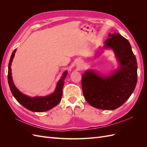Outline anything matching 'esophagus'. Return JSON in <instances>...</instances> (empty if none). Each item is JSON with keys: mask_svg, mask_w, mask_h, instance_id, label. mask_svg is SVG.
<instances>
[{"mask_svg": "<svg viewBox=\"0 0 147 147\" xmlns=\"http://www.w3.org/2000/svg\"><path fill=\"white\" fill-rule=\"evenodd\" d=\"M77 67H80V66H82V62H78L77 63Z\"/></svg>", "mask_w": 147, "mask_h": 147, "instance_id": "34e87169", "label": "esophagus"}]
</instances>
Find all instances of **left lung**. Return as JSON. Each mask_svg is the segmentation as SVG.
I'll return each instance as SVG.
<instances>
[{
    "label": "left lung",
    "mask_w": 147,
    "mask_h": 147,
    "mask_svg": "<svg viewBox=\"0 0 147 147\" xmlns=\"http://www.w3.org/2000/svg\"><path fill=\"white\" fill-rule=\"evenodd\" d=\"M109 38L99 48L113 50L119 64L110 75L87 70L82 74V86L86 101L95 108L112 110L121 106L132 94L137 81V64L129 42L118 33L109 34Z\"/></svg>",
    "instance_id": "left-lung-1"
}]
</instances>
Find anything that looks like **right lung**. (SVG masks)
<instances>
[{
	"instance_id": "right-lung-1",
	"label": "right lung",
	"mask_w": 147,
	"mask_h": 147,
	"mask_svg": "<svg viewBox=\"0 0 147 147\" xmlns=\"http://www.w3.org/2000/svg\"><path fill=\"white\" fill-rule=\"evenodd\" d=\"M16 51V49L12 53L9 63H8V82L13 96L24 107L34 112H46V111L55 107L59 103L61 100L62 96H63V88L64 86V80L68 74L67 71H64L59 80L57 83L55 91L51 94L45 96H28L24 94L23 93L18 90L13 81L11 65Z\"/></svg>"
}]
</instances>
